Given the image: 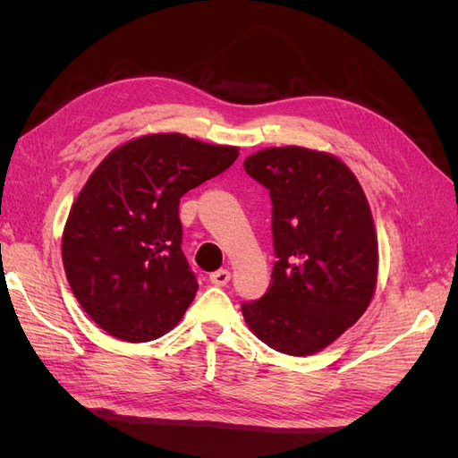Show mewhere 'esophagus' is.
Segmentation results:
<instances>
[{
  "label": "esophagus",
  "instance_id": "1",
  "mask_svg": "<svg viewBox=\"0 0 458 458\" xmlns=\"http://www.w3.org/2000/svg\"><path fill=\"white\" fill-rule=\"evenodd\" d=\"M231 281V271L229 269H217L210 275V283L216 286H225Z\"/></svg>",
  "mask_w": 458,
  "mask_h": 458
}]
</instances>
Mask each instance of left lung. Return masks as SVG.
I'll return each instance as SVG.
<instances>
[{
  "label": "left lung",
  "mask_w": 458,
  "mask_h": 458,
  "mask_svg": "<svg viewBox=\"0 0 458 458\" xmlns=\"http://www.w3.org/2000/svg\"><path fill=\"white\" fill-rule=\"evenodd\" d=\"M271 197L275 266L267 293L242 301L254 335L275 352L311 355L365 313L378 244L365 192L338 158L273 147L244 160Z\"/></svg>",
  "instance_id": "obj_1"
}]
</instances>
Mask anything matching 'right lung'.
<instances>
[{"mask_svg":"<svg viewBox=\"0 0 458 458\" xmlns=\"http://www.w3.org/2000/svg\"><path fill=\"white\" fill-rule=\"evenodd\" d=\"M237 157V147L157 133L97 165L68 214L63 263L80 306L110 336L150 342L183 317L199 281L182 250L179 199Z\"/></svg>","mask_w":458,"mask_h":458,"instance_id":"right-lung-1","label":"right lung"}]
</instances>
